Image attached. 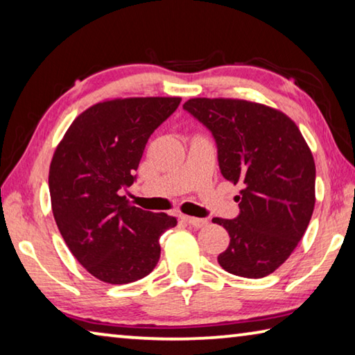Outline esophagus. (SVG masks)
Masks as SVG:
<instances>
[{
	"label": "esophagus",
	"mask_w": 355,
	"mask_h": 355,
	"mask_svg": "<svg viewBox=\"0 0 355 355\" xmlns=\"http://www.w3.org/2000/svg\"><path fill=\"white\" fill-rule=\"evenodd\" d=\"M186 224L192 225L194 228H202V227H207L208 225V220L207 219H199V218H191V216H183L182 218Z\"/></svg>",
	"instance_id": "esophagus-1"
}]
</instances>
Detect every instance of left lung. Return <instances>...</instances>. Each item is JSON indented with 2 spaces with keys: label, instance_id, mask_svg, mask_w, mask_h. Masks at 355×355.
Masks as SVG:
<instances>
[{
  "label": "left lung",
  "instance_id": "obj_1",
  "mask_svg": "<svg viewBox=\"0 0 355 355\" xmlns=\"http://www.w3.org/2000/svg\"><path fill=\"white\" fill-rule=\"evenodd\" d=\"M183 107L211 131L224 178L241 184L239 216L214 218L230 244L218 257L227 272L272 274L302 239L315 208V159L293 120L239 98H191Z\"/></svg>",
  "mask_w": 355,
  "mask_h": 355
}]
</instances>
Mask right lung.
Instances as JSON below:
<instances>
[{"mask_svg": "<svg viewBox=\"0 0 355 355\" xmlns=\"http://www.w3.org/2000/svg\"><path fill=\"white\" fill-rule=\"evenodd\" d=\"M180 97H130L95 103L78 116L53 155L51 209L65 244L89 274L123 285L159 260L158 239L177 219L135 207L122 188L135 182L150 135Z\"/></svg>", "mask_w": 355, "mask_h": 355, "instance_id": "right-lung-1", "label": "right lung"}]
</instances>
